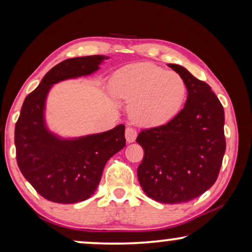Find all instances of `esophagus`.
I'll return each instance as SVG.
<instances>
[{
  "label": "esophagus",
  "mask_w": 252,
  "mask_h": 252,
  "mask_svg": "<svg viewBox=\"0 0 252 252\" xmlns=\"http://www.w3.org/2000/svg\"><path fill=\"white\" fill-rule=\"evenodd\" d=\"M125 136H126V141L128 143H132L134 141L136 140V136H137V132L132 127H127L126 130H125Z\"/></svg>",
  "instance_id": "34e87169"
}]
</instances>
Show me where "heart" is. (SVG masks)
<instances>
[{"instance_id":"obj_1","label":"heart","mask_w":252,"mask_h":252,"mask_svg":"<svg viewBox=\"0 0 252 252\" xmlns=\"http://www.w3.org/2000/svg\"><path fill=\"white\" fill-rule=\"evenodd\" d=\"M110 92L130 103L129 116L141 126L166 124L184 105L187 88L180 75L150 63L120 68L110 80Z\"/></svg>"}]
</instances>
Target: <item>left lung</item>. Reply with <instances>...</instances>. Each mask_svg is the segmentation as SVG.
I'll use <instances>...</instances> for the list:
<instances>
[{
    "mask_svg": "<svg viewBox=\"0 0 252 252\" xmlns=\"http://www.w3.org/2000/svg\"><path fill=\"white\" fill-rule=\"evenodd\" d=\"M168 66L184 79L187 101L167 124L137 135L144 150L137 178L150 198L178 204L198 197L218 178L226 150L225 113L208 84L181 65Z\"/></svg>",
    "mask_w": 252,
    "mask_h": 252,
    "instance_id": "obj_1",
    "label": "left lung"
}]
</instances>
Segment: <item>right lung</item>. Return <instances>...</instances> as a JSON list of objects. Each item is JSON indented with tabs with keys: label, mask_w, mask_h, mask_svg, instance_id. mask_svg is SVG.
<instances>
[{
	"label": "right lung",
	"mask_w": 252,
	"mask_h": 252,
	"mask_svg": "<svg viewBox=\"0 0 252 252\" xmlns=\"http://www.w3.org/2000/svg\"><path fill=\"white\" fill-rule=\"evenodd\" d=\"M108 58L94 55L63 61L23 103L15 127L17 163L26 180L48 201L71 204L91 197L106 161L126 146L123 124L103 133L65 139L49 130L44 118L48 93L55 84L94 73Z\"/></svg>",
	"instance_id": "obj_1"
}]
</instances>
